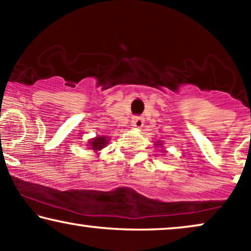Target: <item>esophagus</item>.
Instances as JSON below:
<instances>
[{
	"instance_id": "obj_1",
	"label": "esophagus",
	"mask_w": 251,
	"mask_h": 251,
	"mask_svg": "<svg viewBox=\"0 0 251 251\" xmlns=\"http://www.w3.org/2000/svg\"><path fill=\"white\" fill-rule=\"evenodd\" d=\"M132 126H135V128H142V126H144V119L142 118V116H138V115H135L132 118Z\"/></svg>"
}]
</instances>
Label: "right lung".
Instances as JSON below:
<instances>
[{"label":"right lung","mask_w":251,"mask_h":251,"mask_svg":"<svg viewBox=\"0 0 251 251\" xmlns=\"http://www.w3.org/2000/svg\"><path fill=\"white\" fill-rule=\"evenodd\" d=\"M106 144H107V140H106L105 137H97V138L90 140L89 145L92 147V150L98 151L101 150L102 147H105Z\"/></svg>","instance_id":"right-lung-1"}]
</instances>
